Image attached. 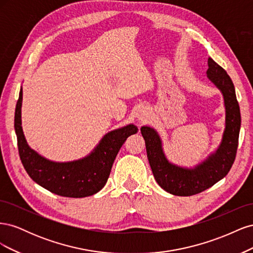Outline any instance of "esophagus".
Masks as SVG:
<instances>
[{
    "mask_svg": "<svg viewBox=\"0 0 253 253\" xmlns=\"http://www.w3.org/2000/svg\"><path fill=\"white\" fill-rule=\"evenodd\" d=\"M145 117H147V113H145V111H141L140 115H138V118H139V120L143 121V120H145Z\"/></svg>",
    "mask_w": 253,
    "mask_h": 253,
    "instance_id": "obj_1",
    "label": "esophagus"
}]
</instances>
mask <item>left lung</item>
Wrapping results in <instances>:
<instances>
[{
	"label": "left lung",
	"instance_id": "obj_1",
	"mask_svg": "<svg viewBox=\"0 0 253 253\" xmlns=\"http://www.w3.org/2000/svg\"><path fill=\"white\" fill-rule=\"evenodd\" d=\"M207 77L223 95L226 117L219 145L201 164L193 168L172 164L165 154L163 140L156 129L148 126L140 128L153 175L158 185L173 195L190 196L212 187L228 174L235 159L241 112L233 82L224 68L211 58L208 59Z\"/></svg>",
	"mask_w": 253,
	"mask_h": 253
}]
</instances>
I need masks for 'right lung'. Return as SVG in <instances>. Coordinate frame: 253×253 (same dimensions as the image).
<instances>
[{"label":"right lung","mask_w":253,"mask_h":253,"mask_svg":"<svg viewBox=\"0 0 253 253\" xmlns=\"http://www.w3.org/2000/svg\"><path fill=\"white\" fill-rule=\"evenodd\" d=\"M22 100L21 87L14 114V129L21 162L35 182L60 196L80 198L99 192L108 181L114 160L122 144L128 136L138 132L136 126L127 125L105 134L85 157L66 163L52 162L28 145L22 128Z\"/></svg>","instance_id":"1"}]
</instances>
